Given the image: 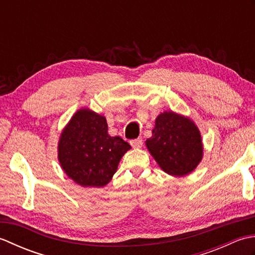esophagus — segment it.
<instances>
[{"instance_id":"esophagus-1","label":"esophagus","mask_w":255,"mask_h":255,"mask_svg":"<svg viewBox=\"0 0 255 255\" xmlns=\"http://www.w3.org/2000/svg\"><path fill=\"white\" fill-rule=\"evenodd\" d=\"M142 139L141 138H137V139H132L130 141V144L132 148H141L142 147Z\"/></svg>"}]
</instances>
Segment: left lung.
<instances>
[{"label": "left lung", "instance_id": "obj_1", "mask_svg": "<svg viewBox=\"0 0 255 255\" xmlns=\"http://www.w3.org/2000/svg\"><path fill=\"white\" fill-rule=\"evenodd\" d=\"M145 144L164 172L174 176L191 173L202 160L203 144L191 119L165 112L155 119L152 137Z\"/></svg>", "mask_w": 255, "mask_h": 255}]
</instances>
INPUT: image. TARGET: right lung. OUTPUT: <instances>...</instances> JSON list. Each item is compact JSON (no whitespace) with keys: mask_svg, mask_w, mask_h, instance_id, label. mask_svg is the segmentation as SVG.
Returning a JSON list of instances; mask_svg holds the SVG:
<instances>
[{"mask_svg":"<svg viewBox=\"0 0 255 255\" xmlns=\"http://www.w3.org/2000/svg\"><path fill=\"white\" fill-rule=\"evenodd\" d=\"M130 144L107 132L105 117L89 110L75 113L61 133L59 161L67 175L84 187H102L112 180Z\"/></svg>","mask_w":255,"mask_h":255,"instance_id":"right-lung-1","label":"right lung"}]
</instances>
